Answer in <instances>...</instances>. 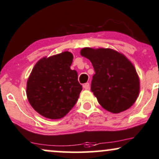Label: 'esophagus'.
Returning <instances> with one entry per match:
<instances>
[{"mask_svg": "<svg viewBox=\"0 0 159 159\" xmlns=\"http://www.w3.org/2000/svg\"><path fill=\"white\" fill-rule=\"evenodd\" d=\"M84 88L85 89H89V83H86L84 84Z\"/></svg>", "mask_w": 159, "mask_h": 159, "instance_id": "esophagus-1", "label": "esophagus"}]
</instances>
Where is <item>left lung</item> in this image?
<instances>
[{"mask_svg":"<svg viewBox=\"0 0 159 159\" xmlns=\"http://www.w3.org/2000/svg\"><path fill=\"white\" fill-rule=\"evenodd\" d=\"M81 55L91 61L95 73L91 91L103 108L112 113L127 110L139 96L140 83L133 64L112 49H82Z\"/></svg>","mask_w":159,"mask_h":159,"instance_id":"8db88e82","label":"left lung"}]
</instances>
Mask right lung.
Masks as SVG:
<instances>
[{"instance_id": "add662e5", "label": "right lung", "mask_w": 159, "mask_h": 159, "mask_svg": "<svg viewBox=\"0 0 159 159\" xmlns=\"http://www.w3.org/2000/svg\"><path fill=\"white\" fill-rule=\"evenodd\" d=\"M73 55L64 52L36 63L26 84L30 104L43 117L59 119L77 102L82 86L78 72L70 69Z\"/></svg>"}]
</instances>
